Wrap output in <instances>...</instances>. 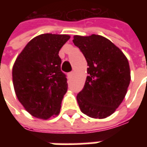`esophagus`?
Returning <instances> with one entry per match:
<instances>
[{
  "instance_id": "34e87169",
  "label": "esophagus",
  "mask_w": 147,
  "mask_h": 147,
  "mask_svg": "<svg viewBox=\"0 0 147 147\" xmlns=\"http://www.w3.org/2000/svg\"><path fill=\"white\" fill-rule=\"evenodd\" d=\"M73 75H74L73 71H71V72H69V73L67 74V76H68V78H71V77L73 76Z\"/></svg>"
}]
</instances>
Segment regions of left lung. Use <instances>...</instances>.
Here are the masks:
<instances>
[{"label": "left lung", "mask_w": 147, "mask_h": 147, "mask_svg": "<svg viewBox=\"0 0 147 147\" xmlns=\"http://www.w3.org/2000/svg\"><path fill=\"white\" fill-rule=\"evenodd\" d=\"M73 42L87 62V74L77 102L86 116L104 119L123 102L131 81L127 59L109 39L98 34L75 35Z\"/></svg>", "instance_id": "obj_1"}]
</instances>
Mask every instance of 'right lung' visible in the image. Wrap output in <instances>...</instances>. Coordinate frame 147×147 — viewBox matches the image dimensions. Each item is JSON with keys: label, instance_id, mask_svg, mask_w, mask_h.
<instances>
[{"label": "right lung", "instance_id": "add662e5", "mask_svg": "<svg viewBox=\"0 0 147 147\" xmlns=\"http://www.w3.org/2000/svg\"><path fill=\"white\" fill-rule=\"evenodd\" d=\"M70 36L43 34L31 39L15 61L12 81L18 100L33 117L47 120L60 113L67 90L59 51Z\"/></svg>", "mask_w": 147, "mask_h": 147}]
</instances>
